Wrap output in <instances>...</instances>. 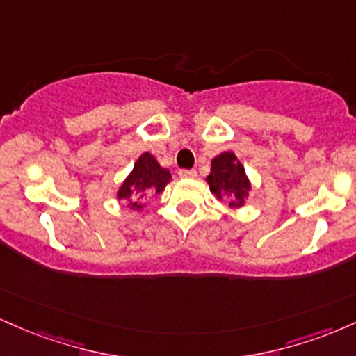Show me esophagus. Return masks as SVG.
Here are the masks:
<instances>
[{"instance_id":"1","label":"esophagus","mask_w":356,"mask_h":356,"mask_svg":"<svg viewBox=\"0 0 356 356\" xmlns=\"http://www.w3.org/2000/svg\"><path fill=\"white\" fill-rule=\"evenodd\" d=\"M179 177H182V179H194V177H197V172H195L194 169H182V170H179Z\"/></svg>"}]
</instances>
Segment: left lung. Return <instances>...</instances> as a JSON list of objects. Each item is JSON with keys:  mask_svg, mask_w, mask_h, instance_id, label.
<instances>
[{"mask_svg": "<svg viewBox=\"0 0 356 356\" xmlns=\"http://www.w3.org/2000/svg\"><path fill=\"white\" fill-rule=\"evenodd\" d=\"M209 189L219 201L229 199V207L244 206L251 182H249L244 167L234 152H222L212 159L211 174L207 175Z\"/></svg>", "mask_w": 356, "mask_h": 356, "instance_id": "1", "label": "left lung"}]
</instances>
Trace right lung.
<instances>
[{
  "label": "right lung",
  "mask_w": 356,
  "mask_h": 356,
  "mask_svg": "<svg viewBox=\"0 0 356 356\" xmlns=\"http://www.w3.org/2000/svg\"><path fill=\"white\" fill-rule=\"evenodd\" d=\"M170 181V172L161 167L152 154L144 152L134 164L132 172L127 175L124 184L117 192L120 201L134 211H140L150 195L161 194Z\"/></svg>",
  "instance_id": "right-lung-1"
}]
</instances>
